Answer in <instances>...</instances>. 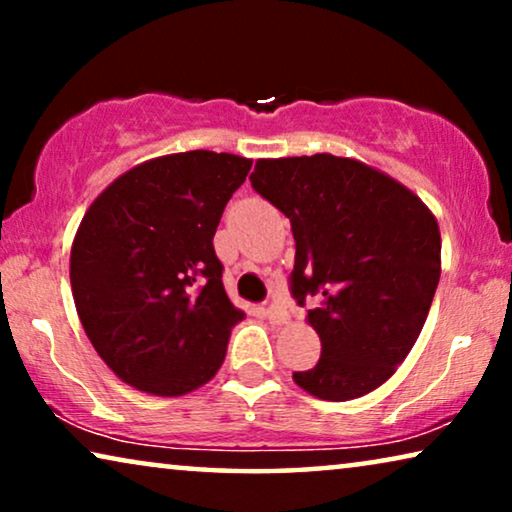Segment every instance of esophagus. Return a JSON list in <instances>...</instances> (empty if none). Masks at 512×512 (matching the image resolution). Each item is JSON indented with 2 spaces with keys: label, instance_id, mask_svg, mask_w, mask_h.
Instances as JSON below:
<instances>
[{
  "label": "esophagus",
  "instance_id": "1",
  "mask_svg": "<svg viewBox=\"0 0 512 512\" xmlns=\"http://www.w3.org/2000/svg\"><path fill=\"white\" fill-rule=\"evenodd\" d=\"M265 317L270 319V324L282 326V324H286V321H289V312H286V307H282L279 303H272L268 310H265Z\"/></svg>",
  "mask_w": 512,
  "mask_h": 512
}]
</instances>
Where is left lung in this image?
<instances>
[{"label": "left lung", "instance_id": "1", "mask_svg": "<svg viewBox=\"0 0 512 512\" xmlns=\"http://www.w3.org/2000/svg\"><path fill=\"white\" fill-rule=\"evenodd\" d=\"M251 186L296 240L291 291L321 340L317 366L293 382L321 401H349L396 373L422 333L440 279L438 221L419 195L356 158H261Z\"/></svg>", "mask_w": 512, "mask_h": 512}]
</instances>
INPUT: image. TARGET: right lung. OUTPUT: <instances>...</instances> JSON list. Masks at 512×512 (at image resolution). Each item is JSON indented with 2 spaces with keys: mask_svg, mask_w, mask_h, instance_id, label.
Here are the masks:
<instances>
[{
  "mask_svg": "<svg viewBox=\"0 0 512 512\" xmlns=\"http://www.w3.org/2000/svg\"><path fill=\"white\" fill-rule=\"evenodd\" d=\"M251 160L186 151L144 160L83 214L69 256L74 305L100 359L151 396H184L219 373L244 312L214 254L223 207Z\"/></svg>",
  "mask_w": 512,
  "mask_h": 512,
  "instance_id": "add662e5",
  "label": "right lung"
}]
</instances>
